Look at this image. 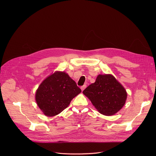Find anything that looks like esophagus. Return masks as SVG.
<instances>
[{
  "label": "esophagus",
  "mask_w": 156,
  "mask_h": 156,
  "mask_svg": "<svg viewBox=\"0 0 156 156\" xmlns=\"http://www.w3.org/2000/svg\"><path fill=\"white\" fill-rule=\"evenodd\" d=\"M86 86H86V84H84L83 86H82L81 87V90H82V91H83V90H84V89H85V88L86 87Z\"/></svg>",
  "instance_id": "obj_1"
}]
</instances>
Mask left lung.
Wrapping results in <instances>:
<instances>
[{
	"instance_id": "left-lung-1",
	"label": "left lung",
	"mask_w": 156,
	"mask_h": 156,
	"mask_svg": "<svg viewBox=\"0 0 156 156\" xmlns=\"http://www.w3.org/2000/svg\"><path fill=\"white\" fill-rule=\"evenodd\" d=\"M99 112L112 115L124 105L127 94L125 88L111 75H99L94 83L83 91Z\"/></svg>"
}]
</instances>
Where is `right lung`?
<instances>
[{
	"label": "right lung",
	"mask_w": 156,
	"mask_h": 156,
	"mask_svg": "<svg viewBox=\"0 0 156 156\" xmlns=\"http://www.w3.org/2000/svg\"><path fill=\"white\" fill-rule=\"evenodd\" d=\"M81 91L68 74L56 72L40 84L36 91V101L44 114L52 117L67 107Z\"/></svg>",
	"instance_id": "1"
}]
</instances>
